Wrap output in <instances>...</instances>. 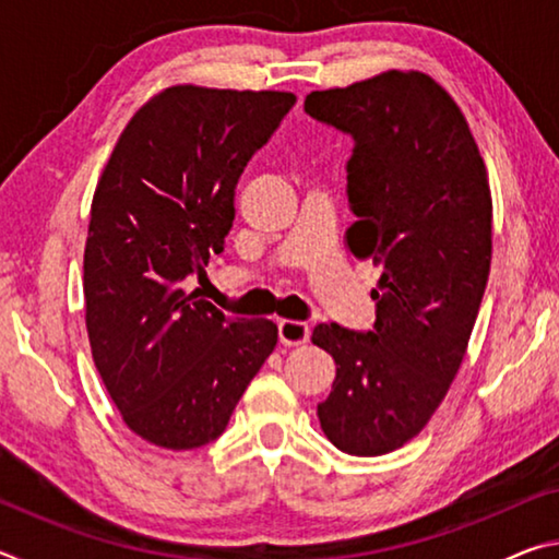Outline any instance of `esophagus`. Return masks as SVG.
I'll return each instance as SVG.
<instances>
[{"mask_svg":"<svg viewBox=\"0 0 559 559\" xmlns=\"http://www.w3.org/2000/svg\"><path fill=\"white\" fill-rule=\"evenodd\" d=\"M310 328L306 323H298V320H281L278 323V340L281 345H302L308 343Z\"/></svg>","mask_w":559,"mask_h":559,"instance_id":"obj_1","label":"esophagus"}]
</instances>
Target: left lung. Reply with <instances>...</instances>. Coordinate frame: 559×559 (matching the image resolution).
Segmentation results:
<instances>
[{
  "mask_svg": "<svg viewBox=\"0 0 559 559\" xmlns=\"http://www.w3.org/2000/svg\"><path fill=\"white\" fill-rule=\"evenodd\" d=\"M306 112L355 140L345 239L382 269L374 330H313L337 365L318 419L340 451L382 456L427 427L466 355L490 273L488 173L456 100L421 71L313 91Z\"/></svg>",
  "mask_w": 559,
  "mask_h": 559,
  "instance_id": "8db88e82",
  "label": "left lung"
}]
</instances>
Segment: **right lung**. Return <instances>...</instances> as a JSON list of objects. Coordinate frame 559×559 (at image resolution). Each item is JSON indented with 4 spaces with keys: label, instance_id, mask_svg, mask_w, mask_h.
Masks as SVG:
<instances>
[{
    "label": "right lung",
    "instance_id": "1",
    "mask_svg": "<svg viewBox=\"0 0 559 559\" xmlns=\"http://www.w3.org/2000/svg\"><path fill=\"white\" fill-rule=\"evenodd\" d=\"M293 103L286 91L165 88L103 167L83 253L91 353L122 421L155 447L219 439L278 343L271 320L229 318L182 286L224 251L236 182Z\"/></svg>",
    "mask_w": 559,
    "mask_h": 559
}]
</instances>
